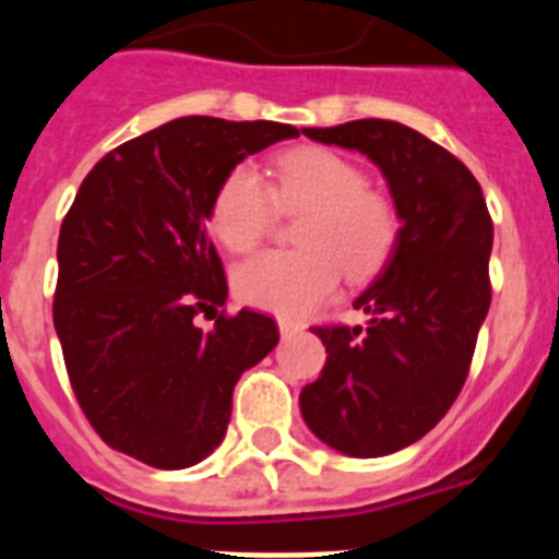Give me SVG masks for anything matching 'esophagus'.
I'll use <instances>...</instances> for the list:
<instances>
[{
	"label": "esophagus",
	"instance_id": "esophagus-1",
	"mask_svg": "<svg viewBox=\"0 0 559 559\" xmlns=\"http://www.w3.org/2000/svg\"><path fill=\"white\" fill-rule=\"evenodd\" d=\"M280 335H283V338H288V335H294V333H299V330H302V324L299 322H290V319H280Z\"/></svg>",
	"mask_w": 559,
	"mask_h": 559
}]
</instances>
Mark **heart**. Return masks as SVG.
<instances>
[{
  "label": "heart",
  "instance_id": "b5f03b06",
  "mask_svg": "<svg viewBox=\"0 0 559 559\" xmlns=\"http://www.w3.org/2000/svg\"><path fill=\"white\" fill-rule=\"evenodd\" d=\"M276 204L308 212L296 251H263L235 269V294L246 305L280 316H305L333 296L344 271L369 283L386 269L400 243V212L367 173L328 147H294L271 167V185L251 165L231 167L212 195L210 229L231 251L263 243Z\"/></svg>",
  "mask_w": 559,
  "mask_h": 559
}]
</instances>
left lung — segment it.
<instances>
[{"label": "left lung", "instance_id": "obj_1", "mask_svg": "<svg viewBox=\"0 0 559 559\" xmlns=\"http://www.w3.org/2000/svg\"><path fill=\"white\" fill-rule=\"evenodd\" d=\"M380 167L400 212V243L355 308L367 328H313L328 349L299 406L333 451L374 459L426 437L462 392L490 310L492 221L473 173L392 120L305 128Z\"/></svg>", "mask_w": 559, "mask_h": 559}]
</instances>
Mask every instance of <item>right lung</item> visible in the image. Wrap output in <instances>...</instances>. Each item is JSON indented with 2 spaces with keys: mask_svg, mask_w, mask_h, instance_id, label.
<instances>
[{
  "mask_svg": "<svg viewBox=\"0 0 559 559\" xmlns=\"http://www.w3.org/2000/svg\"><path fill=\"white\" fill-rule=\"evenodd\" d=\"M294 136L285 122L179 117L83 179L58 237L52 322L78 403L114 451L181 471L224 442L235 383L280 333L254 310L192 322L229 294L206 237L212 195L246 156Z\"/></svg>",
  "mask_w": 559,
  "mask_h": 559,
  "instance_id": "add662e5",
  "label": "right lung"
}]
</instances>
